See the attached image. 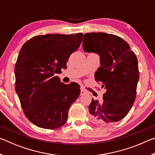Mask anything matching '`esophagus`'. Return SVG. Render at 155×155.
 Returning <instances> with one entry per match:
<instances>
[{"mask_svg":"<svg viewBox=\"0 0 155 155\" xmlns=\"http://www.w3.org/2000/svg\"><path fill=\"white\" fill-rule=\"evenodd\" d=\"M87 92V91L85 90V89H84L83 87H81V95H83V94H85Z\"/></svg>","mask_w":155,"mask_h":155,"instance_id":"1","label":"esophagus"}]
</instances>
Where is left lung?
I'll use <instances>...</instances> for the list:
<instances>
[{"label": "left lung", "instance_id": "obj_1", "mask_svg": "<svg viewBox=\"0 0 155 155\" xmlns=\"http://www.w3.org/2000/svg\"><path fill=\"white\" fill-rule=\"evenodd\" d=\"M83 48L100 56L101 67L94 76L106 90L102 103L91 100V119L98 124L118 122L127 115L135 100L140 78L137 57L122 38L105 33H85Z\"/></svg>", "mask_w": 155, "mask_h": 155}]
</instances>
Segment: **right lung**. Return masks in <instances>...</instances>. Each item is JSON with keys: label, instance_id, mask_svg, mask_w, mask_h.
Segmentation results:
<instances>
[{"label": "right lung", "instance_id": "right-lung-1", "mask_svg": "<svg viewBox=\"0 0 155 155\" xmlns=\"http://www.w3.org/2000/svg\"><path fill=\"white\" fill-rule=\"evenodd\" d=\"M83 33L46 34L24 44L15 65V91L26 117L37 127L55 129L67 121L68 110L80 95V85L61 83L58 77Z\"/></svg>", "mask_w": 155, "mask_h": 155}]
</instances>
